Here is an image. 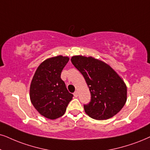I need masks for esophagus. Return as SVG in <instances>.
<instances>
[{
    "mask_svg": "<svg viewBox=\"0 0 150 150\" xmlns=\"http://www.w3.org/2000/svg\"><path fill=\"white\" fill-rule=\"evenodd\" d=\"M74 96H75V98H77V96H78V92H77V91H75V93H74Z\"/></svg>",
    "mask_w": 150,
    "mask_h": 150,
    "instance_id": "esophagus-1",
    "label": "esophagus"
}]
</instances>
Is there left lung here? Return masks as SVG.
Segmentation results:
<instances>
[{"instance_id": "8db88e82", "label": "left lung", "mask_w": 150, "mask_h": 150, "mask_svg": "<svg viewBox=\"0 0 150 150\" xmlns=\"http://www.w3.org/2000/svg\"><path fill=\"white\" fill-rule=\"evenodd\" d=\"M71 60L84 76L91 95L89 104L84 105L86 114L98 120L116 115L127 98V86L120 75L109 64L93 57L75 55Z\"/></svg>"}]
</instances>
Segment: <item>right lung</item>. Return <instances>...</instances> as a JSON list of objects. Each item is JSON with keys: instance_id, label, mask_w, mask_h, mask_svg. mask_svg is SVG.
Returning <instances> with one entry per match:
<instances>
[{"instance_id": "right-lung-1", "label": "right lung", "mask_w": 150, "mask_h": 150, "mask_svg": "<svg viewBox=\"0 0 150 150\" xmlns=\"http://www.w3.org/2000/svg\"><path fill=\"white\" fill-rule=\"evenodd\" d=\"M69 61V57L58 55L48 58L36 70L30 87V101L41 115L51 120L66 112L73 95L66 88L61 73Z\"/></svg>"}]
</instances>
